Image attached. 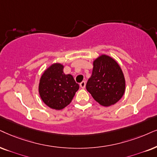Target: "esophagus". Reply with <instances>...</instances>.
Masks as SVG:
<instances>
[{
    "instance_id": "1",
    "label": "esophagus",
    "mask_w": 157,
    "mask_h": 157,
    "mask_svg": "<svg viewBox=\"0 0 157 157\" xmlns=\"http://www.w3.org/2000/svg\"><path fill=\"white\" fill-rule=\"evenodd\" d=\"M85 85H86V83H85V81H82V82H80V88H85Z\"/></svg>"
}]
</instances>
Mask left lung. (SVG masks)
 <instances>
[{"label": "left lung", "mask_w": 157, "mask_h": 157, "mask_svg": "<svg viewBox=\"0 0 157 157\" xmlns=\"http://www.w3.org/2000/svg\"><path fill=\"white\" fill-rule=\"evenodd\" d=\"M86 89L104 106H112L119 101L125 90V80L118 63L104 54L95 59Z\"/></svg>", "instance_id": "left-lung-1"}]
</instances>
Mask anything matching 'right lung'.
<instances>
[{
  "label": "right lung",
  "instance_id": "obj_1",
  "mask_svg": "<svg viewBox=\"0 0 157 157\" xmlns=\"http://www.w3.org/2000/svg\"><path fill=\"white\" fill-rule=\"evenodd\" d=\"M59 63L51 65L40 77L39 93L43 101L51 109L61 110L70 104L79 85L71 75H65Z\"/></svg>",
  "mask_w": 157,
  "mask_h": 157
}]
</instances>
